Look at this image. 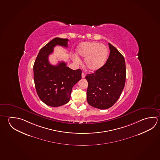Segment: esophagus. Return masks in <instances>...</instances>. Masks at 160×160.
Instances as JSON below:
<instances>
[{
	"instance_id": "obj_1",
	"label": "esophagus",
	"mask_w": 160,
	"mask_h": 160,
	"mask_svg": "<svg viewBox=\"0 0 160 160\" xmlns=\"http://www.w3.org/2000/svg\"><path fill=\"white\" fill-rule=\"evenodd\" d=\"M81 77H82V78H85V73L84 72H82V74H81Z\"/></svg>"
}]
</instances>
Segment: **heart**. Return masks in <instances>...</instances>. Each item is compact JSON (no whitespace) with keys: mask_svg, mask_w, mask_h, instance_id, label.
<instances>
[{"mask_svg":"<svg viewBox=\"0 0 160 160\" xmlns=\"http://www.w3.org/2000/svg\"><path fill=\"white\" fill-rule=\"evenodd\" d=\"M108 53L106 47L99 42H82L76 49L78 56L86 58L85 65L90 71L98 70L105 64ZM75 61L78 62L79 59L76 58Z\"/></svg>","mask_w":160,"mask_h":160,"instance_id":"1","label":"heart"}]
</instances>
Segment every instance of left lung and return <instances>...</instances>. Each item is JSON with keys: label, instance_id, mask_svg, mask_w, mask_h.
Returning <instances> with one entry per match:
<instances>
[{"label": "left lung", "instance_id": "left-lung-1", "mask_svg": "<svg viewBox=\"0 0 160 160\" xmlns=\"http://www.w3.org/2000/svg\"><path fill=\"white\" fill-rule=\"evenodd\" d=\"M110 53L107 62L95 72L88 74L87 98L97 108H109L117 102L123 90L126 79V66L123 56L108 43Z\"/></svg>", "mask_w": 160, "mask_h": 160}]
</instances>
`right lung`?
<instances>
[{"instance_id": "right-lung-1", "label": "right lung", "mask_w": 160, "mask_h": 160, "mask_svg": "<svg viewBox=\"0 0 160 160\" xmlns=\"http://www.w3.org/2000/svg\"><path fill=\"white\" fill-rule=\"evenodd\" d=\"M68 39L56 38L43 47L34 63V79L37 94L40 99L51 107H59L70 101L74 85L81 80L80 69L73 70L65 62L51 65L48 61L49 54L56 45L68 47Z\"/></svg>"}]
</instances>
